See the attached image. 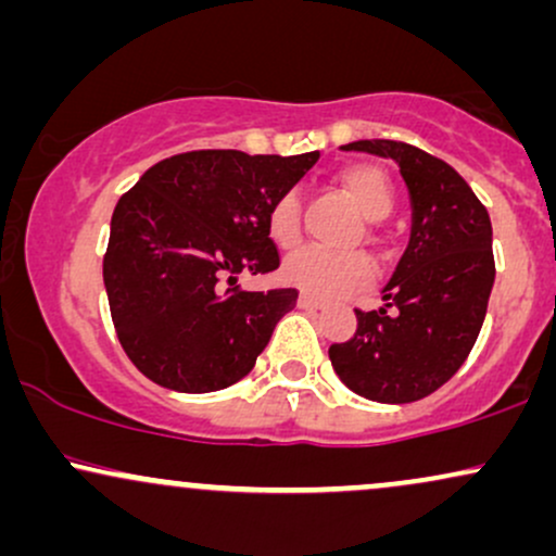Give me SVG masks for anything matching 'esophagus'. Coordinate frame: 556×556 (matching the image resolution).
<instances>
[{
	"instance_id": "obj_1",
	"label": "esophagus",
	"mask_w": 556,
	"mask_h": 556,
	"mask_svg": "<svg viewBox=\"0 0 556 556\" xmlns=\"http://www.w3.org/2000/svg\"><path fill=\"white\" fill-rule=\"evenodd\" d=\"M298 305H300V308H303V311H318V308H321V300H318V298H314V295H300L298 298Z\"/></svg>"
}]
</instances>
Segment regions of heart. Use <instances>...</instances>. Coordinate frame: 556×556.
<instances>
[{
    "label": "heart",
    "instance_id": "1",
    "mask_svg": "<svg viewBox=\"0 0 556 556\" xmlns=\"http://www.w3.org/2000/svg\"><path fill=\"white\" fill-rule=\"evenodd\" d=\"M344 193L358 203L366 219H387L394 208V188L384 169L376 164H350L340 172ZM266 229L274 245L282 251L295 248L303 238L300 198L295 190H285L269 206ZM376 269L366 253H334L324 248H300L282 266V279L298 290L316 298H340L374 282Z\"/></svg>",
    "mask_w": 556,
    "mask_h": 556
}]
</instances>
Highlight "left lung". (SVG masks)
Wrapping results in <instances>:
<instances>
[{
  "mask_svg": "<svg viewBox=\"0 0 556 556\" xmlns=\"http://www.w3.org/2000/svg\"><path fill=\"white\" fill-rule=\"evenodd\" d=\"M344 151L394 159L410 190V242L384 287L387 305L355 311L358 329L329 348L331 366L361 397L405 405L429 397L463 366L494 287L491 219L442 159L402 140H355Z\"/></svg>",
  "mask_w": 556,
  "mask_h": 556,
  "instance_id": "1",
  "label": "left lung"
}]
</instances>
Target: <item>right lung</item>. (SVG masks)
<instances>
[{"label":"right lung","instance_id":"right-lung-1","mask_svg":"<svg viewBox=\"0 0 556 556\" xmlns=\"http://www.w3.org/2000/svg\"><path fill=\"white\" fill-rule=\"evenodd\" d=\"M316 162L318 151H188L146 169L119 198L104 287L114 331L140 374L188 394L251 374L298 290L245 292L238 274L277 269L266 214Z\"/></svg>","mask_w":556,"mask_h":556}]
</instances>
